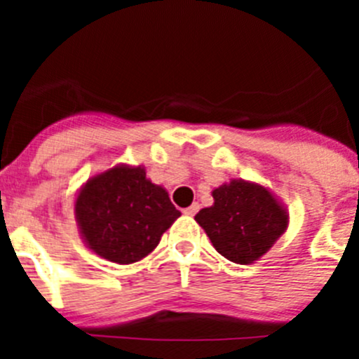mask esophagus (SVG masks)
I'll return each mask as SVG.
<instances>
[{"label":"esophagus","mask_w":359,"mask_h":359,"mask_svg":"<svg viewBox=\"0 0 359 359\" xmlns=\"http://www.w3.org/2000/svg\"><path fill=\"white\" fill-rule=\"evenodd\" d=\"M198 210H199V205H198V203H194V205H190L189 208H185V210H183V214L196 215V214H198Z\"/></svg>","instance_id":"esophagus-1"}]
</instances>
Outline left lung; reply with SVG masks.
I'll return each mask as SVG.
<instances>
[{"label":"left lung","instance_id":"1","mask_svg":"<svg viewBox=\"0 0 359 359\" xmlns=\"http://www.w3.org/2000/svg\"><path fill=\"white\" fill-rule=\"evenodd\" d=\"M214 205L196 214L214 248L236 264L259 261L286 231L290 212L266 187L230 180L212 190Z\"/></svg>","mask_w":359,"mask_h":359}]
</instances>
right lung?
Instances as JSON below:
<instances>
[{
    "label": "right lung",
    "mask_w": 359,
    "mask_h": 359,
    "mask_svg": "<svg viewBox=\"0 0 359 359\" xmlns=\"http://www.w3.org/2000/svg\"><path fill=\"white\" fill-rule=\"evenodd\" d=\"M182 215L167 190L142 165H115L90 177L75 198V221L86 246L106 261L133 264L156 248Z\"/></svg>",
    "instance_id": "right-lung-1"
}]
</instances>
